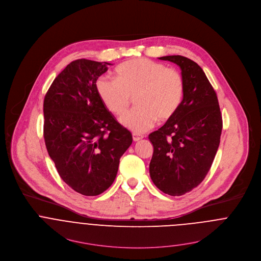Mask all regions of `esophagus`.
Segmentation results:
<instances>
[{
  "mask_svg": "<svg viewBox=\"0 0 261 261\" xmlns=\"http://www.w3.org/2000/svg\"><path fill=\"white\" fill-rule=\"evenodd\" d=\"M142 135H139V134H133V140H134V142H139V141H141L142 140Z\"/></svg>",
  "mask_w": 261,
  "mask_h": 261,
  "instance_id": "1",
  "label": "esophagus"
}]
</instances>
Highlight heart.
<instances>
[{
  "label": "heart",
  "instance_id": "obj_1",
  "mask_svg": "<svg viewBox=\"0 0 261 261\" xmlns=\"http://www.w3.org/2000/svg\"><path fill=\"white\" fill-rule=\"evenodd\" d=\"M116 79H97L96 92L105 107L119 117L126 113L135 97L137 108L120 119L135 133L146 132L158 119H172L181 106L185 80L179 71L164 64L143 58L129 60L116 69Z\"/></svg>",
  "mask_w": 261,
  "mask_h": 261
}]
</instances>
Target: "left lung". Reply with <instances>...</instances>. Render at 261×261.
<instances>
[{
    "label": "left lung",
    "mask_w": 261,
    "mask_h": 261,
    "mask_svg": "<svg viewBox=\"0 0 261 261\" xmlns=\"http://www.w3.org/2000/svg\"><path fill=\"white\" fill-rule=\"evenodd\" d=\"M160 59L180 68L186 89L176 115L148 136L153 145L149 174L159 190L178 196L196 188L211 169L222 118L216 93L195 62L182 56Z\"/></svg>",
    "instance_id": "8db88e82"
}]
</instances>
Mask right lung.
<instances>
[{
	"instance_id": "add662e5",
	"label": "right lung",
	"mask_w": 261,
	"mask_h": 261,
	"mask_svg": "<svg viewBox=\"0 0 261 261\" xmlns=\"http://www.w3.org/2000/svg\"><path fill=\"white\" fill-rule=\"evenodd\" d=\"M109 63L81 59L54 80L44 99V138L61 178L74 191L94 196L114 182L119 159L133 136L105 107L97 79Z\"/></svg>"
}]
</instances>
